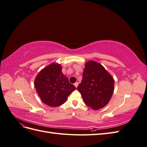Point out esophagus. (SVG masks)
<instances>
[{
	"mask_svg": "<svg viewBox=\"0 0 147 147\" xmlns=\"http://www.w3.org/2000/svg\"><path fill=\"white\" fill-rule=\"evenodd\" d=\"M78 85V82H76V83H74V86H75V87H76V88H77Z\"/></svg>",
	"mask_w": 147,
	"mask_h": 147,
	"instance_id": "obj_1",
	"label": "esophagus"
}]
</instances>
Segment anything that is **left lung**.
Here are the masks:
<instances>
[{"label": "left lung", "mask_w": 147, "mask_h": 147, "mask_svg": "<svg viewBox=\"0 0 147 147\" xmlns=\"http://www.w3.org/2000/svg\"><path fill=\"white\" fill-rule=\"evenodd\" d=\"M114 80L98 63L90 61L85 64L82 83L77 87L84 103L94 110L108 104L113 92Z\"/></svg>", "instance_id": "left-lung-1"}]
</instances>
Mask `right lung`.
I'll list each match as a JSON object with an SVG mask.
<instances>
[{"instance_id":"obj_1","label":"right lung","mask_w":147,"mask_h":147,"mask_svg":"<svg viewBox=\"0 0 147 147\" xmlns=\"http://www.w3.org/2000/svg\"><path fill=\"white\" fill-rule=\"evenodd\" d=\"M59 64L53 63L42 70L35 78L34 86L41 100L51 107L63 104L76 88L61 72Z\"/></svg>"}]
</instances>
